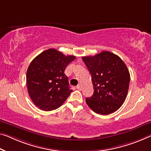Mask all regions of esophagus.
<instances>
[{"label":"esophagus","mask_w":151,"mask_h":151,"mask_svg":"<svg viewBox=\"0 0 151 151\" xmlns=\"http://www.w3.org/2000/svg\"><path fill=\"white\" fill-rule=\"evenodd\" d=\"M76 88H77V89L79 90H82V86H81V85H78L77 87H76Z\"/></svg>","instance_id":"34e87169"}]
</instances>
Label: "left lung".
I'll return each instance as SVG.
<instances>
[{
    "instance_id": "left-lung-1",
    "label": "left lung",
    "mask_w": 151,
    "mask_h": 151,
    "mask_svg": "<svg viewBox=\"0 0 151 151\" xmlns=\"http://www.w3.org/2000/svg\"><path fill=\"white\" fill-rule=\"evenodd\" d=\"M82 60L92 76L94 94L86 99L95 113L111 114L121 107L127 96L130 75L121 58L109 51Z\"/></svg>"
}]
</instances>
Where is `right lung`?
I'll list each match as a JSON object with an SVG mask.
<instances>
[{
    "label": "right lung",
    "instance_id": "obj_1",
    "mask_svg": "<svg viewBox=\"0 0 151 151\" xmlns=\"http://www.w3.org/2000/svg\"><path fill=\"white\" fill-rule=\"evenodd\" d=\"M76 59L54 48L41 52L27 68V91L34 105L49 111L61 106L72 92L68 78L64 73L66 67Z\"/></svg>",
    "mask_w": 151,
    "mask_h": 151
}]
</instances>
